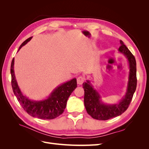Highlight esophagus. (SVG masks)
Masks as SVG:
<instances>
[{
  "label": "esophagus",
  "instance_id": "34e87169",
  "mask_svg": "<svg viewBox=\"0 0 149 149\" xmlns=\"http://www.w3.org/2000/svg\"><path fill=\"white\" fill-rule=\"evenodd\" d=\"M84 81V78L82 77V76H79V77L77 78V83L79 85L82 84Z\"/></svg>",
  "mask_w": 149,
  "mask_h": 149
}]
</instances>
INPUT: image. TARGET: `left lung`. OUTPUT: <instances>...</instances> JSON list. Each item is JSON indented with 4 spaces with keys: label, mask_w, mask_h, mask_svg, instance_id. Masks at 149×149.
<instances>
[{
    "label": "left lung",
    "mask_w": 149,
    "mask_h": 149,
    "mask_svg": "<svg viewBox=\"0 0 149 149\" xmlns=\"http://www.w3.org/2000/svg\"><path fill=\"white\" fill-rule=\"evenodd\" d=\"M120 47L118 52L126 58L129 63V77L127 89L125 95L115 104H106L102 101L101 94L99 93L89 80L83 84L84 96V103L86 111L93 119L105 120L119 116L128 108L132 99L137 86L136 61L135 57L129 51L123 42L120 40Z\"/></svg>",
    "instance_id": "obj_1"
}]
</instances>
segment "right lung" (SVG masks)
I'll list each match as a JSON object with an SVG mask.
<instances>
[{
	"instance_id": "add662e5",
	"label": "right lung",
	"mask_w": 149,
	"mask_h": 149,
	"mask_svg": "<svg viewBox=\"0 0 149 149\" xmlns=\"http://www.w3.org/2000/svg\"><path fill=\"white\" fill-rule=\"evenodd\" d=\"M32 37L26 39L22 43L18 52ZM12 76V87L13 93L24 109L31 116L42 119H53L61 115L66 108L68 99L77 87L76 79L62 83L54 89L45 99L40 101L30 100L22 93L18 85L14 71V58L10 67Z\"/></svg>"
}]
</instances>
